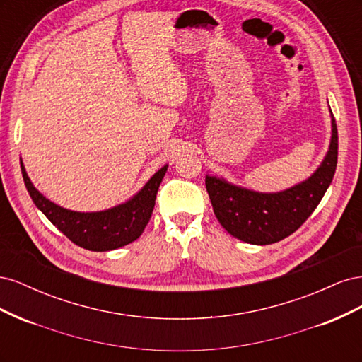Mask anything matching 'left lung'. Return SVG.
Masks as SVG:
<instances>
[{"label": "left lung", "mask_w": 362, "mask_h": 362, "mask_svg": "<svg viewBox=\"0 0 362 362\" xmlns=\"http://www.w3.org/2000/svg\"><path fill=\"white\" fill-rule=\"evenodd\" d=\"M331 141L320 166L290 189L262 193L221 177H205L217 221L233 237L250 245H272L288 237L311 216L329 187L338 158V133L331 112Z\"/></svg>", "instance_id": "obj_1"}]
</instances>
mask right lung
<instances>
[{"label": "right lung", "mask_w": 362, "mask_h": 362, "mask_svg": "<svg viewBox=\"0 0 362 362\" xmlns=\"http://www.w3.org/2000/svg\"><path fill=\"white\" fill-rule=\"evenodd\" d=\"M21 170L33 202L60 233L80 247L105 252L134 242L144 233L154 210L161 180L168 172V164L152 175L144 187L124 204L103 211L86 213L68 210L47 199L30 181L23 158H21Z\"/></svg>", "instance_id": "obj_1"}]
</instances>
